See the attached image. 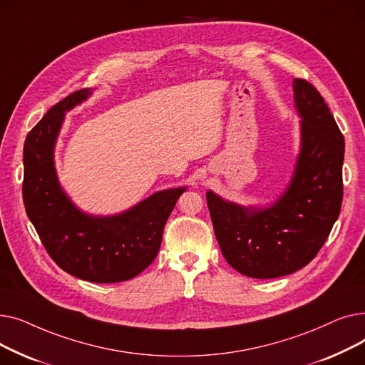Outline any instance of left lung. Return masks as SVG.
I'll list each match as a JSON object with an SVG mask.
<instances>
[{"instance_id": "1", "label": "left lung", "mask_w": 365, "mask_h": 365, "mask_svg": "<svg viewBox=\"0 0 365 365\" xmlns=\"http://www.w3.org/2000/svg\"><path fill=\"white\" fill-rule=\"evenodd\" d=\"M293 88L302 117V150L284 195L260 210L207 192L222 255L252 278H278L302 269L318 255L340 215L343 134L311 83L296 78Z\"/></svg>"}]
</instances>
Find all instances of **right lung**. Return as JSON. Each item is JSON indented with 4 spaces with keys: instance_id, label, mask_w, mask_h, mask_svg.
I'll return each mask as SVG.
<instances>
[{
    "instance_id": "add662e5",
    "label": "right lung",
    "mask_w": 365,
    "mask_h": 365,
    "mask_svg": "<svg viewBox=\"0 0 365 365\" xmlns=\"http://www.w3.org/2000/svg\"><path fill=\"white\" fill-rule=\"evenodd\" d=\"M88 94L87 88L71 93L28 133L22 194L26 215L57 266L90 282H120L157 257L165 222L185 187L161 190L118 216L93 217L75 208L57 182L53 149L65 110Z\"/></svg>"
}]
</instances>
